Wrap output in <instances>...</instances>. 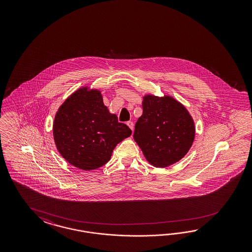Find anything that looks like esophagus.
<instances>
[{"mask_svg":"<svg viewBox=\"0 0 252 252\" xmlns=\"http://www.w3.org/2000/svg\"><path fill=\"white\" fill-rule=\"evenodd\" d=\"M126 125L128 126L130 129L133 130V128H134V123L132 122V121H128V122H126Z\"/></svg>","mask_w":252,"mask_h":252,"instance_id":"1","label":"esophagus"}]
</instances>
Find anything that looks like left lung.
I'll return each instance as SVG.
<instances>
[{"instance_id": "left-lung-1", "label": "left lung", "mask_w": 252, "mask_h": 252, "mask_svg": "<svg viewBox=\"0 0 252 252\" xmlns=\"http://www.w3.org/2000/svg\"><path fill=\"white\" fill-rule=\"evenodd\" d=\"M142 108L133 137L147 160L155 167H166L181 160L195 137L188 110L170 96L153 95H146Z\"/></svg>"}]
</instances>
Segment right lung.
<instances>
[{
	"mask_svg": "<svg viewBox=\"0 0 252 252\" xmlns=\"http://www.w3.org/2000/svg\"><path fill=\"white\" fill-rule=\"evenodd\" d=\"M132 131L109 113L97 90L81 88L65 99L54 123L55 145L73 166L91 171L104 165Z\"/></svg>",
	"mask_w": 252,
	"mask_h": 252,
	"instance_id": "1",
	"label": "right lung"
}]
</instances>
